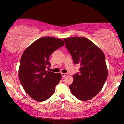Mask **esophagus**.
Returning a JSON list of instances; mask_svg holds the SVG:
<instances>
[{
  "mask_svg": "<svg viewBox=\"0 0 124 124\" xmlns=\"http://www.w3.org/2000/svg\"><path fill=\"white\" fill-rule=\"evenodd\" d=\"M61 75H62V77H65L67 75V73H61Z\"/></svg>",
  "mask_w": 124,
  "mask_h": 124,
  "instance_id": "1",
  "label": "esophagus"
}]
</instances>
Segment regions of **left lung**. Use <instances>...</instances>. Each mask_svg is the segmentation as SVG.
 <instances>
[{
    "label": "left lung",
    "mask_w": 124,
    "mask_h": 124,
    "mask_svg": "<svg viewBox=\"0 0 124 124\" xmlns=\"http://www.w3.org/2000/svg\"><path fill=\"white\" fill-rule=\"evenodd\" d=\"M64 41L74 64L80 66L69 88L79 99H91L103 88L108 76L104 54L87 38L72 37L64 39Z\"/></svg>",
    "instance_id": "left-lung-1"
}]
</instances>
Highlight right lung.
I'll return each mask as SVG.
<instances>
[{
  "instance_id": "add662e5",
  "label": "right lung",
  "mask_w": 124,
  "mask_h": 124,
  "mask_svg": "<svg viewBox=\"0 0 124 124\" xmlns=\"http://www.w3.org/2000/svg\"><path fill=\"white\" fill-rule=\"evenodd\" d=\"M64 45L62 39L44 37L32 43L24 51L20 62L19 77L23 88L37 101L48 99L60 81V73L46 71L50 67V55Z\"/></svg>"
}]
</instances>
